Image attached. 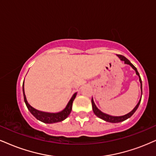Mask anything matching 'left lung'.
Segmentation results:
<instances>
[{"instance_id":"1","label":"left lung","mask_w":156,"mask_h":156,"mask_svg":"<svg viewBox=\"0 0 156 156\" xmlns=\"http://www.w3.org/2000/svg\"><path fill=\"white\" fill-rule=\"evenodd\" d=\"M117 56L119 58V59H120L121 61H124L125 64L129 65V66H131L132 68L133 69L134 71H135L136 74H137V76H139V80H140V88H141V97H142V95H143V87H142V80H141V78H140V74H139V73H138L137 69H136V67L134 66V65L132 64V63L130 62V61H129L126 57L123 56V55H117ZM140 101H141V98H140V101L137 103V104L136 105V106L133 108V110H132V111H130L129 113H126V114L124 115V116H111V115L107 114V113H105L102 112V111L100 110V109L98 108V107L95 105V103H94L93 98H92V106H93V110L94 113H95V114L98 117V118L103 119V120H104V121H105V122H108L119 123V122H124V121L126 120V119H127L130 118V117H131L132 115L134 114V113L136 111H137V108L139 107Z\"/></svg>"}]
</instances>
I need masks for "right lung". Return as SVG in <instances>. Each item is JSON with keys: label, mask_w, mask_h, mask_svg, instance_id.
Listing matches in <instances>:
<instances>
[{"label": "right lung", "mask_w": 156, "mask_h": 156, "mask_svg": "<svg viewBox=\"0 0 156 156\" xmlns=\"http://www.w3.org/2000/svg\"><path fill=\"white\" fill-rule=\"evenodd\" d=\"M24 82H23V95H24V100L25 102V104H26L28 110L30 111V112L32 113L33 116L35 117L37 120L40 121V122L45 123V124H53V123H57L62 122V121L66 119L67 117L69 116V115L70 114L71 111H72V103L74 100L76 98V94L77 93H75L74 95H72V98L70 99V101H69V103H67L66 108H65L63 110H62L60 112L58 113H49V112H44V111H38L37 109L34 108L33 107L31 106L28 103L27 101L26 95L24 93Z\"/></svg>", "instance_id": "obj_1"}]
</instances>
